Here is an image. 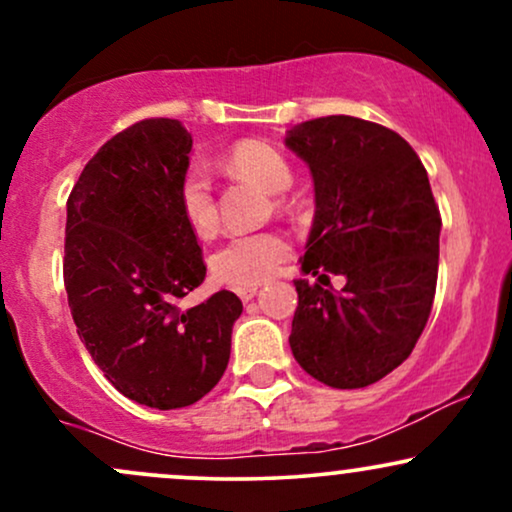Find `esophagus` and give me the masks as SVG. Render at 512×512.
Wrapping results in <instances>:
<instances>
[{"mask_svg": "<svg viewBox=\"0 0 512 512\" xmlns=\"http://www.w3.org/2000/svg\"><path fill=\"white\" fill-rule=\"evenodd\" d=\"M236 293H238L240 301L248 303V301H252V298L257 296V286H243V289H236Z\"/></svg>", "mask_w": 512, "mask_h": 512, "instance_id": "esophagus-1", "label": "esophagus"}]
</instances>
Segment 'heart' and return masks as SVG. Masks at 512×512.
Returning a JSON list of instances; mask_svg holds the SVG:
<instances>
[{"instance_id": "1", "label": "heart", "mask_w": 512, "mask_h": 512, "mask_svg": "<svg viewBox=\"0 0 512 512\" xmlns=\"http://www.w3.org/2000/svg\"><path fill=\"white\" fill-rule=\"evenodd\" d=\"M228 168L236 175H243L267 192H286L293 182L291 163L286 161L281 151L262 142L238 144L228 156ZM180 211L185 216L187 226L197 236H211L219 223L216 214L214 190L207 170L202 166H192L180 180ZM291 245L281 233L276 231H252L236 233L219 245L211 255L209 267L219 281L228 286H257L267 281L269 276L279 272V267L289 260Z\"/></svg>"}]
</instances>
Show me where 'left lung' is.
I'll return each instance as SVG.
<instances>
[{
	"label": "left lung",
	"mask_w": 512,
	"mask_h": 512,
	"mask_svg": "<svg viewBox=\"0 0 512 512\" xmlns=\"http://www.w3.org/2000/svg\"><path fill=\"white\" fill-rule=\"evenodd\" d=\"M313 175L315 216L301 272L291 351L337 390L378 383L424 332L438 279L440 214L424 163L397 132L351 115L286 129ZM322 271L342 273V292Z\"/></svg>",
	"instance_id": "8db88e82"
}]
</instances>
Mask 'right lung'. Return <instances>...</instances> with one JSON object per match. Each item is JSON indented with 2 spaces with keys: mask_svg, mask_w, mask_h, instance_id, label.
<instances>
[{
  "mask_svg": "<svg viewBox=\"0 0 512 512\" xmlns=\"http://www.w3.org/2000/svg\"><path fill=\"white\" fill-rule=\"evenodd\" d=\"M190 154L180 120H142L98 149L67 199L76 332L115 390L154 409L190 407L219 383L243 313L231 291L178 308L207 276L178 199Z\"/></svg>",
  "mask_w": 512,
  "mask_h": 512,
  "instance_id": "right-lung-1",
  "label": "right lung"
}]
</instances>
